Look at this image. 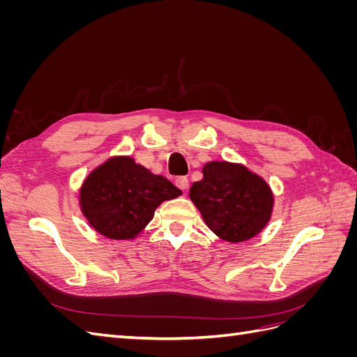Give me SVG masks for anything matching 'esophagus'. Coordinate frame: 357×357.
I'll return each instance as SVG.
<instances>
[{
    "mask_svg": "<svg viewBox=\"0 0 357 357\" xmlns=\"http://www.w3.org/2000/svg\"><path fill=\"white\" fill-rule=\"evenodd\" d=\"M176 186H177L178 189H181L183 192H185V190L189 188V180H188V177H177V178H176Z\"/></svg>",
    "mask_w": 357,
    "mask_h": 357,
    "instance_id": "obj_1",
    "label": "esophagus"
}]
</instances>
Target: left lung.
Wrapping results in <instances>:
<instances>
[{
  "label": "left lung",
  "mask_w": 357,
  "mask_h": 357,
  "mask_svg": "<svg viewBox=\"0 0 357 357\" xmlns=\"http://www.w3.org/2000/svg\"><path fill=\"white\" fill-rule=\"evenodd\" d=\"M202 176L192 185L189 197L215 235L241 243L264 229L274 198L261 177L229 162H208Z\"/></svg>",
  "instance_id": "1"
}]
</instances>
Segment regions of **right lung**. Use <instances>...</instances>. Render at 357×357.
<instances>
[{
    "label": "right lung",
    "instance_id": "right-lung-1",
    "mask_svg": "<svg viewBox=\"0 0 357 357\" xmlns=\"http://www.w3.org/2000/svg\"><path fill=\"white\" fill-rule=\"evenodd\" d=\"M181 190L132 158H113L92 171L80 190L86 219L107 238L128 240L143 231L162 201Z\"/></svg>",
    "mask_w": 357,
    "mask_h": 357
}]
</instances>
